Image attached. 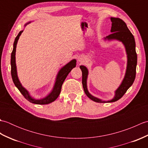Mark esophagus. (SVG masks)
Masks as SVG:
<instances>
[{
  "label": "esophagus",
  "mask_w": 148,
  "mask_h": 148,
  "mask_svg": "<svg viewBox=\"0 0 148 148\" xmlns=\"http://www.w3.org/2000/svg\"><path fill=\"white\" fill-rule=\"evenodd\" d=\"M78 61H79V62H82V58H78Z\"/></svg>",
  "instance_id": "obj_1"
}]
</instances>
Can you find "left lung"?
Segmentation results:
<instances>
[{
    "label": "left lung",
    "instance_id": "8db88e82",
    "mask_svg": "<svg viewBox=\"0 0 148 148\" xmlns=\"http://www.w3.org/2000/svg\"><path fill=\"white\" fill-rule=\"evenodd\" d=\"M111 21L112 22L111 30L112 34L107 36L105 39H116L121 41L126 48L128 58L126 74L121 85L115 92L114 99L109 101H102L101 100L91 95L88 91L86 86V79L88 74V69L83 65H81L79 67L82 71V84L84 92L88 98L99 103L113 102L120 99L127 92V90L132 85L136 75L137 56L136 51V42H135L134 37L128 29L126 23L121 19L118 18H111Z\"/></svg>",
    "mask_w": 148,
    "mask_h": 148
}]
</instances>
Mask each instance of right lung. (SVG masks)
Here are the masks:
<instances>
[{
    "label": "right lung",
    "mask_w": 148,
    "mask_h": 148,
    "mask_svg": "<svg viewBox=\"0 0 148 148\" xmlns=\"http://www.w3.org/2000/svg\"><path fill=\"white\" fill-rule=\"evenodd\" d=\"M28 24V23H27ZM26 24V25H27ZM23 32V30L20 31L18 36L15 38L14 45H13V49L11 53V76L12 81L14 85L17 87V88L19 90V91L21 92V93L24 96L28 101H29L31 103H36V104H48V103H51L58 98L60 93L61 92L62 86L63 84V83L65 81V78L67 77V75L69 74V72L71 71V70L74 67H76V60H72L70 62L68 63L67 65H65L64 67H62L60 71H59L58 74L56 77V82L55 84L54 88L52 92L50 93L49 95L46 97L40 100H36L32 98L29 95V92H27L26 89H25L22 86L21 84L20 81L18 79V77L17 76V71H16V61H15V53H16V45L18 42V40L20 37L21 33Z\"/></svg>",
    "instance_id": "1"
}]
</instances>
